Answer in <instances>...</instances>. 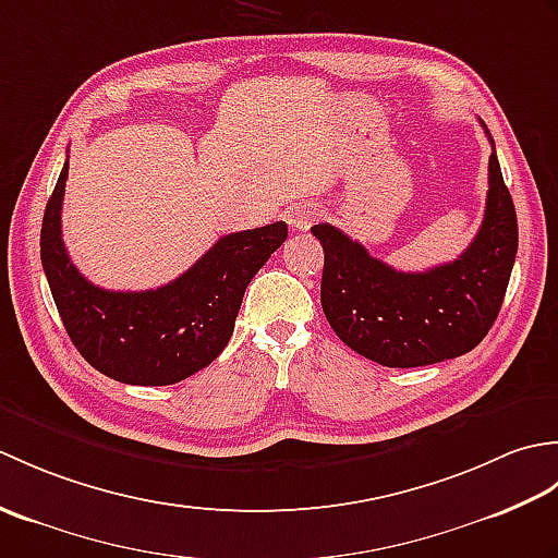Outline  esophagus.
Returning <instances> with one entry per match:
<instances>
[{"mask_svg":"<svg viewBox=\"0 0 558 558\" xmlns=\"http://www.w3.org/2000/svg\"><path fill=\"white\" fill-rule=\"evenodd\" d=\"M318 218V208L316 204H300L288 210V225L292 230L298 232H306L312 228V225L316 222Z\"/></svg>","mask_w":558,"mask_h":558,"instance_id":"34e87169","label":"esophagus"}]
</instances>
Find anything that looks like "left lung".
<instances>
[{
  "label": "left lung",
  "instance_id": "8db88e82",
  "mask_svg": "<svg viewBox=\"0 0 558 558\" xmlns=\"http://www.w3.org/2000/svg\"><path fill=\"white\" fill-rule=\"evenodd\" d=\"M312 232L324 246L322 306L330 328L362 357L398 369L477 348L499 316L518 254L515 206L496 150L482 228L450 264L402 272L333 225H314Z\"/></svg>",
  "mask_w": 558,
  "mask_h": 558
}]
</instances>
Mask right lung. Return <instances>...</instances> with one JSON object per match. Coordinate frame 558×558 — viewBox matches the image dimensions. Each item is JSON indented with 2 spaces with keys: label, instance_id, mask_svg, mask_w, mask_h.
<instances>
[{
  "label": "right lung",
  "instance_id": "obj_1",
  "mask_svg": "<svg viewBox=\"0 0 558 558\" xmlns=\"http://www.w3.org/2000/svg\"><path fill=\"white\" fill-rule=\"evenodd\" d=\"M64 162L47 201L40 258L57 312L81 357L114 381L170 386L204 369L228 345L244 290L288 240L286 222L225 234L180 278L156 290L112 292L71 264L62 242Z\"/></svg>",
  "mask_w": 558,
  "mask_h": 558
}]
</instances>
